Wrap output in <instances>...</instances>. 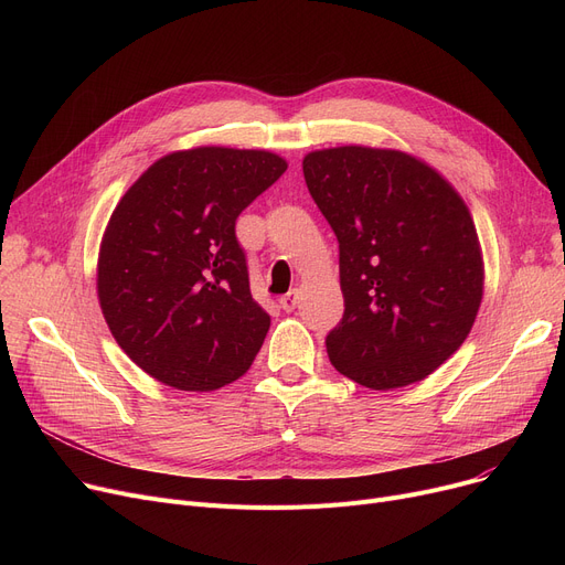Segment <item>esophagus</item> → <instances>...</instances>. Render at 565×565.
I'll return each mask as SVG.
<instances>
[{
	"mask_svg": "<svg viewBox=\"0 0 565 565\" xmlns=\"http://www.w3.org/2000/svg\"><path fill=\"white\" fill-rule=\"evenodd\" d=\"M298 302H300V290H298V288L288 290L286 295H281V300H279V305H281L284 311H292L295 307H298Z\"/></svg>",
	"mask_w": 565,
	"mask_h": 565,
	"instance_id": "obj_1",
	"label": "esophagus"
}]
</instances>
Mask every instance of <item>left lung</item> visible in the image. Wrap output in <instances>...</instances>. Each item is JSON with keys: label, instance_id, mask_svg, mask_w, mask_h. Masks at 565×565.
Segmentation results:
<instances>
[{"label": "left lung", "instance_id": "left-lung-1", "mask_svg": "<svg viewBox=\"0 0 565 565\" xmlns=\"http://www.w3.org/2000/svg\"><path fill=\"white\" fill-rule=\"evenodd\" d=\"M339 241L343 318L332 366L387 392L428 377L467 339L483 298L479 235L460 194L401 151L339 146L302 162Z\"/></svg>", "mask_w": 565, "mask_h": 565}]
</instances>
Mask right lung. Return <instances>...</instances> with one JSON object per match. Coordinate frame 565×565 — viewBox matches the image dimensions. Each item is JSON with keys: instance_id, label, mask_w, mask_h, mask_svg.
<instances>
[{"instance_id": "obj_1", "label": "right lung", "mask_w": 565, "mask_h": 565, "mask_svg": "<svg viewBox=\"0 0 565 565\" xmlns=\"http://www.w3.org/2000/svg\"><path fill=\"white\" fill-rule=\"evenodd\" d=\"M286 167L267 151L201 146L160 158L114 207L98 300L116 343L148 375L213 392L252 366L270 316L252 298L235 220Z\"/></svg>"}]
</instances>
